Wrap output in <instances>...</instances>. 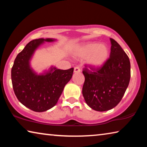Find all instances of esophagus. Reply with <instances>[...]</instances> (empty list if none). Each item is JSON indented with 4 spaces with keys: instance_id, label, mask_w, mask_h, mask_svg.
Wrapping results in <instances>:
<instances>
[{
    "instance_id": "34e87169",
    "label": "esophagus",
    "mask_w": 147,
    "mask_h": 147,
    "mask_svg": "<svg viewBox=\"0 0 147 147\" xmlns=\"http://www.w3.org/2000/svg\"><path fill=\"white\" fill-rule=\"evenodd\" d=\"M80 71H81L80 68L78 66H76V67H74V73H80Z\"/></svg>"
}]
</instances>
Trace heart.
Wrapping results in <instances>:
<instances>
[{
  "label": "heart",
  "mask_w": 147,
  "mask_h": 147,
  "mask_svg": "<svg viewBox=\"0 0 147 147\" xmlns=\"http://www.w3.org/2000/svg\"><path fill=\"white\" fill-rule=\"evenodd\" d=\"M109 51L105 44L88 43L79 47L75 56L80 58L87 59V62L93 67H100L108 59Z\"/></svg>",
  "instance_id": "b5f03b06"
}]
</instances>
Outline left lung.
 I'll return each instance as SVG.
<instances>
[{
  "instance_id": "1",
  "label": "left lung",
  "mask_w": 147,
  "mask_h": 147,
  "mask_svg": "<svg viewBox=\"0 0 147 147\" xmlns=\"http://www.w3.org/2000/svg\"><path fill=\"white\" fill-rule=\"evenodd\" d=\"M109 58L102 66L94 68L85 64L82 94L94 110L105 111L120 102L130 80V62L127 54L113 39H110Z\"/></svg>"
}]
</instances>
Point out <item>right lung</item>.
Masks as SVG:
<instances>
[{
    "instance_id": "right-lung-1",
    "label": "right lung",
    "mask_w": 147,
    "mask_h": 147,
    "mask_svg": "<svg viewBox=\"0 0 147 147\" xmlns=\"http://www.w3.org/2000/svg\"><path fill=\"white\" fill-rule=\"evenodd\" d=\"M53 41L40 38L29 42L17 54L11 68L15 94L22 104L36 112L45 111L56 105L74 71V68L61 70L54 67L49 73L38 75L30 67L29 60L35 50L44 41Z\"/></svg>"
}]
</instances>
